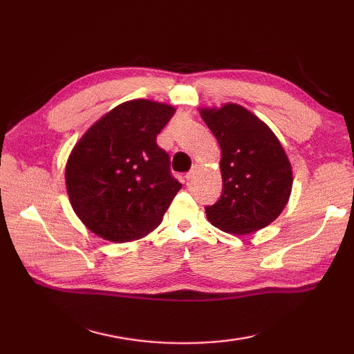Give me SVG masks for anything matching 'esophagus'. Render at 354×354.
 <instances>
[{
    "instance_id": "34e87169",
    "label": "esophagus",
    "mask_w": 354,
    "mask_h": 354,
    "mask_svg": "<svg viewBox=\"0 0 354 354\" xmlns=\"http://www.w3.org/2000/svg\"><path fill=\"white\" fill-rule=\"evenodd\" d=\"M198 171H199V165L198 164H194L193 165V167H192V170L189 171V173H187V175H185V178L187 179H189V181H190V179H193L194 176H196L198 175Z\"/></svg>"
}]
</instances>
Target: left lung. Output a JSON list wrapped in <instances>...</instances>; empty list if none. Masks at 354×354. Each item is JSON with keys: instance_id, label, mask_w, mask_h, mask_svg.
<instances>
[{"instance_id": "obj_1", "label": "left lung", "mask_w": 354, "mask_h": 354, "mask_svg": "<svg viewBox=\"0 0 354 354\" xmlns=\"http://www.w3.org/2000/svg\"><path fill=\"white\" fill-rule=\"evenodd\" d=\"M201 115L221 146L223 189L205 207L208 221L222 231L248 234L265 228L283 212L292 190V169L269 127L234 103L202 109Z\"/></svg>"}]
</instances>
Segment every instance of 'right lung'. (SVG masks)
<instances>
[{"instance_id":"1","label":"right lung","mask_w":354,"mask_h":354,"mask_svg":"<svg viewBox=\"0 0 354 354\" xmlns=\"http://www.w3.org/2000/svg\"><path fill=\"white\" fill-rule=\"evenodd\" d=\"M175 108L132 100L102 117L80 138L66 162V190L86 227L111 242H132L162 222L183 184L156 135Z\"/></svg>"}]
</instances>
